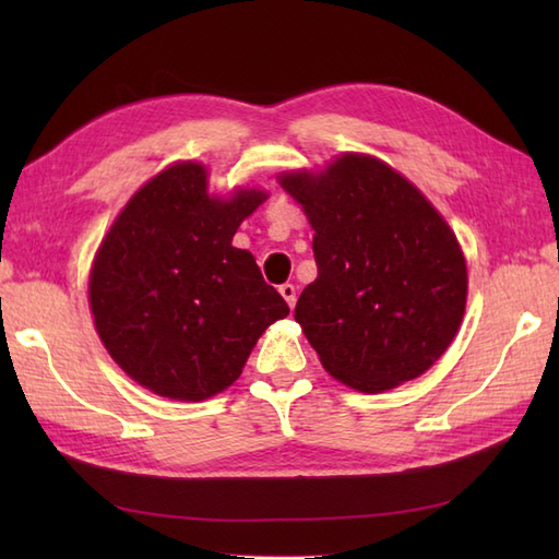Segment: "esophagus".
<instances>
[{
    "label": "esophagus",
    "instance_id": "34e87169",
    "mask_svg": "<svg viewBox=\"0 0 559 559\" xmlns=\"http://www.w3.org/2000/svg\"><path fill=\"white\" fill-rule=\"evenodd\" d=\"M278 293L283 295V300L288 302V307H295V300H298V288H295L293 283H283V286L278 288Z\"/></svg>",
    "mask_w": 559,
    "mask_h": 559
}]
</instances>
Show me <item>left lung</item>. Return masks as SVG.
I'll use <instances>...</instances> for the list:
<instances>
[{
  "instance_id": "1",
  "label": "left lung",
  "mask_w": 559,
  "mask_h": 559,
  "mask_svg": "<svg viewBox=\"0 0 559 559\" xmlns=\"http://www.w3.org/2000/svg\"><path fill=\"white\" fill-rule=\"evenodd\" d=\"M281 185L314 230L317 278L295 305V322L326 372L365 394L423 374L466 310L456 235L406 177L358 153Z\"/></svg>"
}]
</instances>
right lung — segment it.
<instances>
[{
    "label": "right lung",
    "mask_w": 559,
    "mask_h": 559,
    "mask_svg": "<svg viewBox=\"0 0 559 559\" xmlns=\"http://www.w3.org/2000/svg\"><path fill=\"white\" fill-rule=\"evenodd\" d=\"M264 192H206V170L180 163L129 199L91 271L105 348L141 386L175 401L228 389L288 305L233 235Z\"/></svg>",
    "instance_id": "add662e5"
}]
</instances>
